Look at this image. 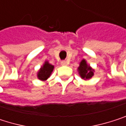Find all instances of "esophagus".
<instances>
[{"label": "esophagus", "instance_id": "obj_1", "mask_svg": "<svg viewBox=\"0 0 126 126\" xmlns=\"http://www.w3.org/2000/svg\"><path fill=\"white\" fill-rule=\"evenodd\" d=\"M61 65L62 66H66V65H68V63L66 61V60H63V61H61Z\"/></svg>", "mask_w": 126, "mask_h": 126}]
</instances>
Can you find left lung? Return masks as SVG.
<instances>
[{
	"instance_id": "obj_1",
	"label": "left lung",
	"mask_w": 126,
	"mask_h": 126,
	"mask_svg": "<svg viewBox=\"0 0 126 126\" xmlns=\"http://www.w3.org/2000/svg\"><path fill=\"white\" fill-rule=\"evenodd\" d=\"M78 71L81 78L85 80L90 79L94 75V70H92V68L86 64V61L85 60H83L80 62Z\"/></svg>"
}]
</instances>
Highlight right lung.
Returning <instances> with one entry per match:
<instances>
[{"instance_id":"obj_1","label":"right lung","mask_w":126,"mask_h":126,"mask_svg":"<svg viewBox=\"0 0 126 126\" xmlns=\"http://www.w3.org/2000/svg\"><path fill=\"white\" fill-rule=\"evenodd\" d=\"M54 66L49 64L48 62H46L43 66L40 68V70L38 72L37 78L41 80H46L51 75V72L53 71Z\"/></svg>"}]
</instances>
